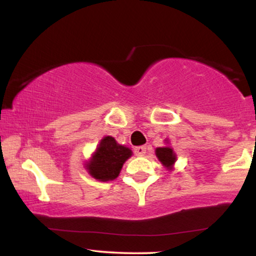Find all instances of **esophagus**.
Returning <instances> with one entry per match:
<instances>
[{
  "label": "esophagus",
  "mask_w": 256,
  "mask_h": 256,
  "mask_svg": "<svg viewBox=\"0 0 256 256\" xmlns=\"http://www.w3.org/2000/svg\"><path fill=\"white\" fill-rule=\"evenodd\" d=\"M134 152H135L136 155L142 156V155H144V154L146 152V146H135Z\"/></svg>",
  "instance_id": "obj_1"
}]
</instances>
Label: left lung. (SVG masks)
I'll list each match as a JSON object with an SVG mask.
<instances>
[{"instance_id":"1","label":"left lung","mask_w":256,"mask_h":256,"mask_svg":"<svg viewBox=\"0 0 256 256\" xmlns=\"http://www.w3.org/2000/svg\"><path fill=\"white\" fill-rule=\"evenodd\" d=\"M156 156L162 162L163 166H171L176 160V155L174 154V150L169 148V146H164V148H157L156 149Z\"/></svg>"}]
</instances>
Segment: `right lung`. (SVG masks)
Masks as SVG:
<instances>
[{
    "label": "right lung",
    "mask_w": 256,
    "mask_h": 256,
    "mask_svg": "<svg viewBox=\"0 0 256 256\" xmlns=\"http://www.w3.org/2000/svg\"><path fill=\"white\" fill-rule=\"evenodd\" d=\"M130 156V149L118 144L112 136H106L101 140L87 169L96 180H113L118 176L122 166Z\"/></svg>",
    "instance_id": "right-lung-1"
}]
</instances>
